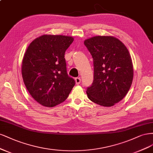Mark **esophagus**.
I'll return each mask as SVG.
<instances>
[{
  "mask_svg": "<svg viewBox=\"0 0 153 153\" xmlns=\"http://www.w3.org/2000/svg\"><path fill=\"white\" fill-rule=\"evenodd\" d=\"M75 81H76V85H79V84L81 83V79H80V77H76L75 79Z\"/></svg>",
  "mask_w": 153,
  "mask_h": 153,
  "instance_id": "obj_1",
  "label": "esophagus"
}]
</instances>
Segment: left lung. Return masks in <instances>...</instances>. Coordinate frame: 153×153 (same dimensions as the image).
Instances as JSON below:
<instances>
[{"label": "left lung", "mask_w": 153, "mask_h": 153, "mask_svg": "<svg viewBox=\"0 0 153 153\" xmlns=\"http://www.w3.org/2000/svg\"><path fill=\"white\" fill-rule=\"evenodd\" d=\"M84 44L93 59L94 77L86 93L89 99L103 107L120 102L128 92L134 68L128 50L112 36H95Z\"/></svg>", "instance_id": "8db88e82"}]
</instances>
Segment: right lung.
Here are the masks:
<instances>
[{"label": "right lung", "mask_w": 153, "mask_h": 153, "mask_svg": "<svg viewBox=\"0 0 153 153\" xmlns=\"http://www.w3.org/2000/svg\"><path fill=\"white\" fill-rule=\"evenodd\" d=\"M71 36L43 35L30 44L25 53L22 74L30 95L41 105L53 107L65 101L75 81L68 76L65 53Z\"/></svg>", "instance_id": "1"}]
</instances>
